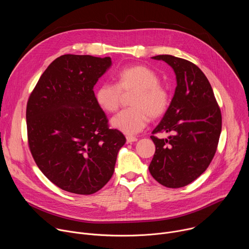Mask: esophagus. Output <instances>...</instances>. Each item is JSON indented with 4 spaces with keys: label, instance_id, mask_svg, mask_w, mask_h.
<instances>
[{
    "label": "esophagus",
    "instance_id": "obj_1",
    "mask_svg": "<svg viewBox=\"0 0 249 249\" xmlns=\"http://www.w3.org/2000/svg\"><path fill=\"white\" fill-rule=\"evenodd\" d=\"M126 140H127V143H133V142L138 141V139L136 137H133V136H127Z\"/></svg>",
    "mask_w": 249,
    "mask_h": 249
}]
</instances>
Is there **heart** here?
I'll list each match as a JSON object with an SVG mask.
<instances>
[{
	"label": "heart",
	"instance_id": "1",
	"mask_svg": "<svg viewBox=\"0 0 249 249\" xmlns=\"http://www.w3.org/2000/svg\"><path fill=\"white\" fill-rule=\"evenodd\" d=\"M160 82L159 75L150 67H125L116 74V85L101 84L94 98L102 110L115 112L120 106L122 92L136 90L130 102L133 107L122 110L111 119L112 127L126 135H135L146 127L150 116L160 118L169 107V92Z\"/></svg>",
	"mask_w": 249,
	"mask_h": 249
}]
</instances>
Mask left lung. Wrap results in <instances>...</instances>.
Returning a JSON list of instances; mask_svg holds the SVG:
<instances>
[{
    "mask_svg": "<svg viewBox=\"0 0 249 249\" xmlns=\"http://www.w3.org/2000/svg\"><path fill=\"white\" fill-rule=\"evenodd\" d=\"M167 63L177 86L169 107L151 139L156 153L149 170L168 188L190 184L207 169L214 158L222 131V114L212 87L192 62L171 55L152 57ZM157 132H170L159 139Z\"/></svg>",
    "mask_w": 249,
    "mask_h": 249,
    "instance_id": "left-lung-1",
    "label": "left lung"
}]
</instances>
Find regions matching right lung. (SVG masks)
Wrapping results in <instances>:
<instances>
[{
    "mask_svg": "<svg viewBox=\"0 0 249 249\" xmlns=\"http://www.w3.org/2000/svg\"><path fill=\"white\" fill-rule=\"evenodd\" d=\"M111 58L66 54L55 59L26 105L27 139L39 169L59 188L89 195L109 181L124 135L109 129L93 87Z\"/></svg>",
    "mask_w": 249,
    "mask_h": 249,
    "instance_id": "add662e5",
    "label": "right lung"
}]
</instances>
